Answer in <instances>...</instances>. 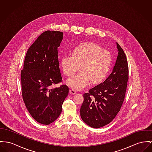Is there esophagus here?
Listing matches in <instances>:
<instances>
[{
  "label": "esophagus",
  "mask_w": 152,
  "mask_h": 152,
  "mask_svg": "<svg viewBox=\"0 0 152 152\" xmlns=\"http://www.w3.org/2000/svg\"><path fill=\"white\" fill-rule=\"evenodd\" d=\"M70 93L71 94H75L77 93V91L74 89H71L70 90Z\"/></svg>",
  "instance_id": "obj_1"
}]
</instances>
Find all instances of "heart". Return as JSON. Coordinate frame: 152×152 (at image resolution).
<instances>
[{"label": "heart", "instance_id": "b5f03b06", "mask_svg": "<svg viewBox=\"0 0 152 152\" xmlns=\"http://www.w3.org/2000/svg\"><path fill=\"white\" fill-rule=\"evenodd\" d=\"M110 53L93 42H85L74 47L71 56L64 55L61 66L64 74L72 76L79 66L80 72L67 81L75 89L85 88L88 83L100 82L106 76L111 65Z\"/></svg>", "mask_w": 152, "mask_h": 152}]
</instances>
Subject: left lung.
<instances>
[{"mask_svg": "<svg viewBox=\"0 0 152 152\" xmlns=\"http://www.w3.org/2000/svg\"><path fill=\"white\" fill-rule=\"evenodd\" d=\"M116 44L119 52L111 74L105 81L83 94L81 118L93 128H100L111 123L124 100L129 66L124 52L118 42Z\"/></svg>", "mask_w": 152, "mask_h": 152, "instance_id": "8db88e82", "label": "left lung"}]
</instances>
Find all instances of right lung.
I'll return each mask as SVG.
<instances>
[{"instance_id": "1", "label": "right lung", "mask_w": 152, "mask_h": 152, "mask_svg": "<svg viewBox=\"0 0 152 152\" xmlns=\"http://www.w3.org/2000/svg\"><path fill=\"white\" fill-rule=\"evenodd\" d=\"M63 32L45 31L27 51L21 70L22 95L33 118L48 125L60 115L62 104L69 94L66 85L51 89L61 82L58 48Z\"/></svg>"}]
</instances>
